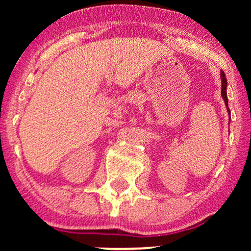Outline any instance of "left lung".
Listing matches in <instances>:
<instances>
[{"mask_svg": "<svg viewBox=\"0 0 251 251\" xmlns=\"http://www.w3.org/2000/svg\"><path fill=\"white\" fill-rule=\"evenodd\" d=\"M221 77H222V97H223V99H224V101H225V105H226V107H227V112H228V114H229V109H228V104H227V94H226V87H227V81H226V76H225V74H224V72L222 71V73H221ZM229 120H231V118H229Z\"/></svg>", "mask_w": 251, "mask_h": 251, "instance_id": "left-lung-1", "label": "left lung"}]
</instances>
